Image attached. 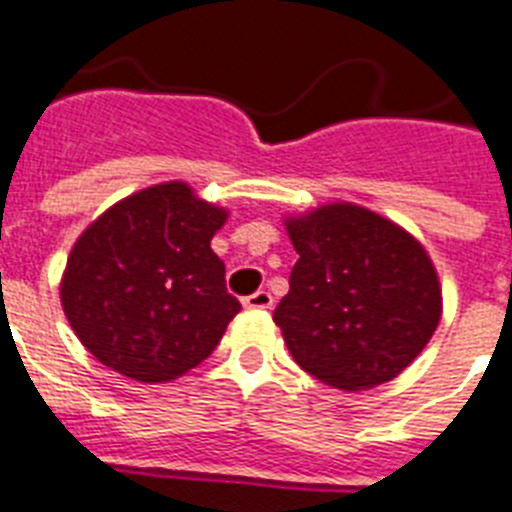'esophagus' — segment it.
Returning <instances> with one entry per match:
<instances>
[{
	"label": "esophagus",
	"instance_id": "1",
	"mask_svg": "<svg viewBox=\"0 0 512 512\" xmlns=\"http://www.w3.org/2000/svg\"><path fill=\"white\" fill-rule=\"evenodd\" d=\"M242 305L247 307V310H270V307H273V297H270V292L260 289V292L244 297Z\"/></svg>",
	"mask_w": 512,
	"mask_h": 512
}]
</instances>
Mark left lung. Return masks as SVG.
I'll return each mask as SVG.
<instances>
[{"mask_svg": "<svg viewBox=\"0 0 512 512\" xmlns=\"http://www.w3.org/2000/svg\"><path fill=\"white\" fill-rule=\"evenodd\" d=\"M284 226L299 260L273 321L299 368L344 392L400 376L442 321L423 244L352 202L289 215Z\"/></svg>", "mask_w": 512, "mask_h": 512, "instance_id": "8db88e82", "label": "left lung"}]
</instances>
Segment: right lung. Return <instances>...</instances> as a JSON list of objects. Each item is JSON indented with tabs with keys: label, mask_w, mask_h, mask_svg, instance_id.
Masks as SVG:
<instances>
[{
	"label": "right lung",
	"mask_w": 512,
	"mask_h": 512,
	"mask_svg": "<svg viewBox=\"0 0 512 512\" xmlns=\"http://www.w3.org/2000/svg\"><path fill=\"white\" fill-rule=\"evenodd\" d=\"M228 220L184 181L147 186L99 215L60 281L70 328L99 363L155 384L197 368L242 310L210 242Z\"/></svg>",
	"instance_id": "obj_1"
}]
</instances>
